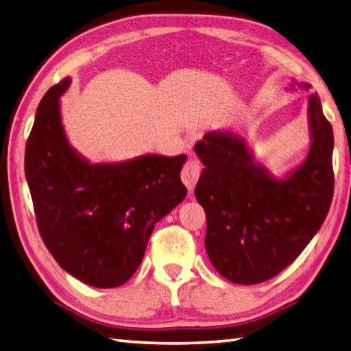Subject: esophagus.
Listing matches in <instances>:
<instances>
[{
    "mask_svg": "<svg viewBox=\"0 0 351 351\" xmlns=\"http://www.w3.org/2000/svg\"><path fill=\"white\" fill-rule=\"evenodd\" d=\"M200 171H202V166H200L196 160H189L187 164L184 166L181 171V180L189 191H193V189H195V185L199 181Z\"/></svg>",
    "mask_w": 351,
    "mask_h": 351,
    "instance_id": "esophagus-1",
    "label": "esophagus"
}]
</instances>
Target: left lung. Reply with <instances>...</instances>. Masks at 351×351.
Returning a JSON list of instances; mask_svg holds the SVG:
<instances>
[{"label":"left lung","mask_w":351,"mask_h":351,"mask_svg":"<svg viewBox=\"0 0 351 351\" xmlns=\"http://www.w3.org/2000/svg\"><path fill=\"white\" fill-rule=\"evenodd\" d=\"M311 84L293 80L289 90ZM311 147L282 178L258 162L249 141L210 131L195 152L204 164L195 196L206 214L205 249L223 278L255 285L274 278L322 228L333 196V131L317 93L308 98Z\"/></svg>","instance_id":"1"}]
</instances>
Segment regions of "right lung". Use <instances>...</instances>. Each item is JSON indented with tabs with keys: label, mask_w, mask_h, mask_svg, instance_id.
I'll return each instance as SVG.
<instances>
[{
	"label": "right lung",
	"mask_w": 351,
	"mask_h": 351,
	"mask_svg": "<svg viewBox=\"0 0 351 351\" xmlns=\"http://www.w3.org/2000/svg\"><path fill=\"white\" fill-rule=\"evenodd\" d=\"M71 78L51 87L25 147V178L37 228L64 271L95 288L121 287L136 273L156 223L187 196V155L145 154L90 162L69 143L60 98Z\"/></svg>",
	"instance_id": "obj_1"
}]
</instances>
